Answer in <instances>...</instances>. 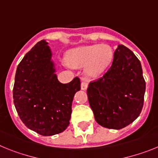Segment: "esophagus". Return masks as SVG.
Listing matches in <instances>:
<instances>
[{"label": "esophagus", "instance_id": "34e87169", "mask_svg": "<svg viewBox=\"0 0 158 158\" xmlns=\"http://www.w3.org/2000/svg\"><path fill=\"white\" fill-rule=\"evenodd\" d=\"M87 85H88L87 81L83 80L82 81V83H81V89H82V90H86V89L87 88Z\"/></svg>", "mask_w": 158, "mask_h": 158}]
</instances>
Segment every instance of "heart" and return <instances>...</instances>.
<instances>
[{
  "label": "heart",
  "mask_w": 158,
  "mask_h": 158,
  "mask_svg": "<svg viewBox=\"0 0 158 158\" xmlns=\"http://www.w3.org/2000/svg\"><path fill=\"white\" fill-rule=\"evenodd\" d=\"M112 49L105 44L83 46L71 50L68 53V61L74 68H84L90 76L102 74L112 60Z\"/></svg>",
  "instance_id": "heart-1"
}]
</instances>
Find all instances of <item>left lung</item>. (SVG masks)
<instances>
[{
    "label": "left lung",
    "mask_w": 158,
    "mask_h": 158,
    "mask_svg": "<svg viewBox=\"0 0 158 158\" xmlns=\"http://www.w3.org/2000/svg\"><path fill=\"white\" fill-rule=\"evenodd\" d=\"M145 82L139 60L124 45L114 52L110 68L89 83L87 93L96 122L120 130L132 123L143 107Z\"/></svg>",
    "instance_id": "obj_1"
}]
</instances>
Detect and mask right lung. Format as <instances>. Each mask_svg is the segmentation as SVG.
<instances>
[{"label":"right lung","instance_id":"obj_1","mask_svg":"<svg viewBox=\"0 0 158 158\" xmlns=\"http://www.w3.org/2000/svg\"><path fill=\"white\" fill-rule=\"evenodd\" d=\"M52 55L44 40L38 42L19 64L13 87V102L20 118L43 136L68 128L74 95L80 90L78 77L68 83L58 80Z\"/></svg>","mask_w":158,"mask_h":158}]
</instances>
